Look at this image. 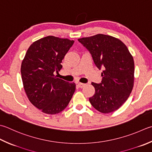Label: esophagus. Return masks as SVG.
<instances>
[{
	"label": "esophagus",
	"mask_w": 152,
	"mask_h": 152,
	"mask_svg": "<svg viewBox=\"0 0 152 152\" xmlns=\"http://www.w3.org/2000/svg\"><path fill=\"white\" fill-rule=\"evenodd\" d=\"M85 84H83V83H78V86L79 88H82L83 87H84L85 86Z\"/></svg>",
	"instance_id": "esophagus-1"
}]
</instances>
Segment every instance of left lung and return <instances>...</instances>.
I'll return each mask as SVG.
<instances>
[{
    "label": "left lung",
    "instance_id": "left-lung-1",
    "mask_svg": "<svg viewBox=\"0 0 152 152\" xmlns=\"http://www.w3.org/2000/svg\"><path fill=\"white\" fill-rule=\"evenodd\" d=\"M88 49L96 66L104 70L100 84L92 82L95 94L89 98L102 113L113 112L129 98L134 86V62L126 45L111 35L97 34L78 39Z\"/></svg>",
    "mask_w": 152,
    "mask_h": 152
}]
</instances>
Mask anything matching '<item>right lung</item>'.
<instances>
[{"label":"right lung","mask_w":152,"mask_h":152,"mask_svg":"<svg viewBox=\"0 0 152 152\" xmlns=\"http://www.w3.org/2000/svg\"><path fill=\"white\" fill-rule=\"evenodd\" d=\"M74 42L52 35L41 38L29 46L22 62L26 94L44 113L55 115L63 111L75 91V83L65 82L54 74L61 70V62Z\"/></svg>","instance_id":"add662e5"}]
</instances>
